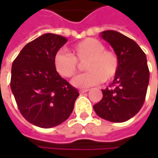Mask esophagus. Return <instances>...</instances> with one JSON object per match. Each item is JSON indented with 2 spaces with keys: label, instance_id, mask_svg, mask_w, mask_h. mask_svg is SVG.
Here are the masks:
<instances>
[{
  "label": "esophagus",
  "instance_id": "1",
  "mask_svg": "<svg viewBox=\"0 0 158 158\" xmlns=\"http://www.w3.org/2000/svg\"><path fill=\"white\" fill-rule=\"evenodd\" d=\"M89 91V89H80L79 90V93L80 94H83V93H86V92H88Z\"/></svg>",
  "mask_w": 158,
  "mask_h": 158
}]
</instances>
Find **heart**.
<instances>
[{
	"label": "heart",
	"mask_w": 158,
	"mask_h": 158,
	"mask_svg": "<svg viewBox=\"0 0 158 158\" xmlns=\"http://www.w3.org/2000/svg\"><path fill=\"white\" fill-rule=\"evenodd\" d=\"M87 73L73 80L79 88H89L113 79L119 70L118 56L110 50H105L104 45L98 39L86 38L75 44L70 54L58 51L56 53L53 65L56 73L63 78H73L79 70V63L85 62Z\"/></svg>",
	"instance_id": "obj_1"
}]
</instances>
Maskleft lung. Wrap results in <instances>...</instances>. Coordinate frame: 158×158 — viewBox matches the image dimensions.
I'll return each instance as SVG.
<instances>
[{
	"mask_svg": "<svg viewBox=\"0 0 158 158\" xmlns=\"http://www.w3.org/2000/svg\"><path fill=\"white\" fill-rule=\"evenodd\" d=\"M118 56L120 66L110 89H102V99L93 105L101 118L123 123L134 117L144 102L149 83L146 56L141 48L123 34L107 30L102 32Z\"/></svg>",
	"mask_w": 158,
	"mask_h": 158,
	"instance_id": "1",
	"label": "left lung"
}]
</instances>
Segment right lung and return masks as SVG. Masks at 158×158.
Returning <instances> with one entry per match:
<instances>
[{
    "instance_id": "add662e5",
    "label": "right lung",
    "mask_w": 158,
    "mask_h": 158,
    "mask_svg": "<svg viewBox=\"0 0 158 158\" xmlns=\"http://www.w3.org/2000/svg\"><path fill=\"white\" fill-rule=\"evenodd\" d=\"M68 39L45 34L28 43L13 62L11 89L18 109L30 123L51 128L65 122L79 96L55 70L53 59Z\"/></svg>"
}]
</instances>
